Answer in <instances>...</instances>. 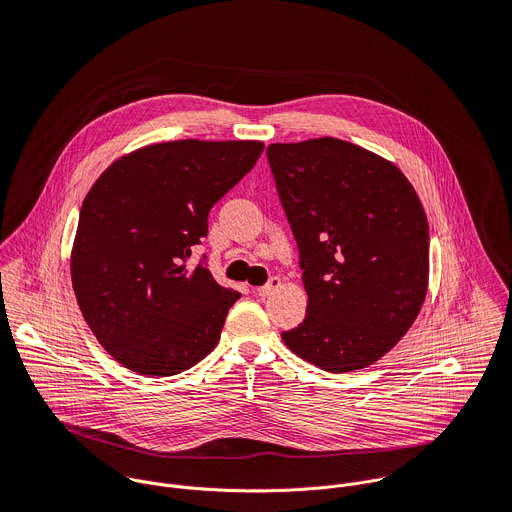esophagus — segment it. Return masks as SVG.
Wrapping results in <instances>:
<instances>
[{
  "mask_svg": "<svg viewBox=\"0 0 512 512\" xmlns=\"http://www.w3.org/2000/svg\"><path fill=\"white\" fill-rule=\"evenodd\" d=\"M279 285H281V279H279V277H271L265 285L255 287V294H257L259 298H267V296L273 294V291H275Z\"/></svg>",
  "mask_w": 512,
  "mask_h": 512,
  "instance_id": "obj_1",
  "label": "esophagus"
}]
</instances>
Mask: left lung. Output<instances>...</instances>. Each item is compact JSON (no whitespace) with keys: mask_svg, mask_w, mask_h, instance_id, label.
I'll list each match as a JSON object with an SVG mask.
<instances>
[{"mask_svg":"<svg viewBox=\"0 0 512 512\" xmlns=\"http://www.w3.org/2000/svg\"><path fill=\"white\" fill-rule=\"evenodd\" d=\"M267 160L308 294L304 322L281 338L328 373L369 367L425 300L423 206L397 166L336 137L271 143Z\"/></svg>","mask_w":512,"mask_h":512,"instance_id":"1","label":"left lung"}]
</instances>
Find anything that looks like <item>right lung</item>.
Returning a JSON list of instances; mask_svg holds the SVG:
<instances>
[{"mask_svg": "<svg viewBox=\"0 0 512 512\" xmlns=\"http://www.w3.org/2000/svg\"><path fill=\"white\" fill-rule=\"evenodd\" d=\"M261 141L180 139L111 164L87 194L70 257L72 289L103 348L148 377L178 375L221 338L239 291L188 259L208 212L255 166Z\"/></svg>", "mask_w": 512, "mask_h": 512, "instance_id": "obj_1", "label": "right lung"}]
</instances>
